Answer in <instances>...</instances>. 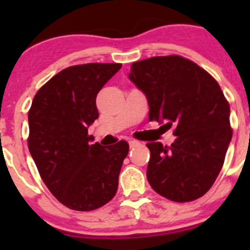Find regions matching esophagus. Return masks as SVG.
<instances>
[{
  "instance_id": "esophagus-1",
  "label": "esophagus",
  "mask_w": 250,
  "mask_h": 250,
  "mask_svg": "<svg viewBox=\"0 0 250 250\" xmlns=\"http://www.w3.org/2000/svg\"><path fill=\"white\" fill-rule=\"evenodd\" d=\"M128 143H129V146H130V147H134V146H137V145H139V141H138V140H129V141H128Z\"/></svg>"
}]
</instances>
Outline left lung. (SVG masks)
Returning a JSON list of instances; mask_svg holds the SVG:
<instances>
[{"label": "left lung", "mask_w": 250, "mask_h": 250, "mask_svg": "<svg viewBox=\"0 0 250 250\" xmlns=\"http://www.w3.org/2000/svg\"><path fill=\"white\" fill-rule=\"evenodd\" d=\"M128 77L146 95L150 121L175 125L172 145H146L151 188L174 202L202 197L218 178L232 138L230 105L220 85L180 55L133 62Z\"/></svg>", "instance_id": "1"}]
</instances>
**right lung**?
Here are the masks:
<instances>
[{"instance_id": "1", "label": "right lung", "mask_w": 250, "mask_h": 250, "mask_svg": "<svg viewBox=\"0 0 250 250\" xmlns=\"http://www.w3.org/2000/svg\"><path fill=\"white\" fill-rule=\"evenodd\" d=\"M121 67L90 62L62 70L40 88L30 107V153L48 190L74 210H94L117 192L129 145L90 144L88 127L99 117L97 94Z\"/></svg>"}]
</instances>
